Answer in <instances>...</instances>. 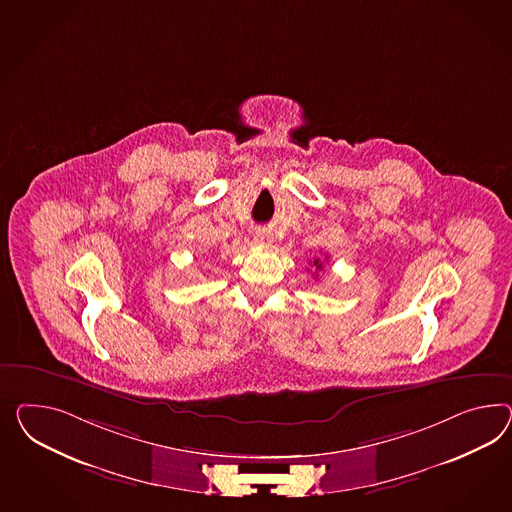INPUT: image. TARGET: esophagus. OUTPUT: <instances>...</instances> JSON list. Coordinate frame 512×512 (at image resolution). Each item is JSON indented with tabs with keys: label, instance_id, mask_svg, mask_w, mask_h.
<instances>
[{
	"label": "esophagus",
	"instance_id": "34e87169",
	"mask_svg": "<svg viewBox=\"0 0 512 512\" xmlns=\"http://www.w3.org/2000/svg\"><path fill=\"white\" fill-rule=\"evenodd\" d=\"M253 240H255V244H270V242H272L270 235H268L266 231H263V229H257V231H255Z\"/></svg>",
	"mask_w": 512,
	"mask_h": 512
}]
</instances>
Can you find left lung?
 <instances>
[{
	"mask_svg": "<svg viewBox=\"0 0 512 512\" xmlns=\"http://www.w3.org/2000/svg\"><path fill=\"white\" fill-rule=\"evenodd\" d=\"M313 266H315L317 270H322V263H320V259H315V261H313Z\"/></svg>",
	"mask_w": 512,
	"mask_h": 512,
	"instance_id": "8db88e82",
	"label": "left lung"
}]
</instances>
